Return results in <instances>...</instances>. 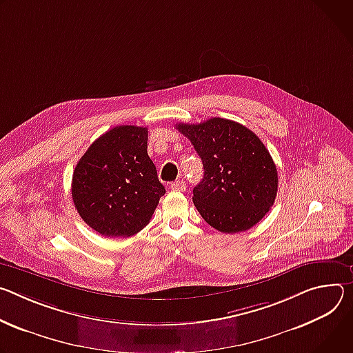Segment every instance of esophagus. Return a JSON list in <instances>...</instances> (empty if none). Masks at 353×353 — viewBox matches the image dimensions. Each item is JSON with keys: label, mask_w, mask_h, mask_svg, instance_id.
Masks as SVG:
<instances>
[{"label": "esophagus", "mask_w": 353, "mask_h": 353, "mask_svg": "<svg viewBox=\"0 0 353 353\" xmlns=\"http://www.w3.org/2000/svg\"><path fill=\"white\" fill-rule=\"evenodd\" d=\"M170 188H171L172 190H176V192H183V190L186 189V185H185L183 181H175V182H172V183L170 185Z\"/></svg>", "instance_id": "obj_1"}]
</instances>
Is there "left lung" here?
<instances>
[{
	"instance_id": "8db88e82",
	"label": "left lung",
	"mask_w": 353,
	"mask_h": 353,
	"mask_svg": "<svg viewBox=\"0 0 353 353\" xmlns=\"http://www.w3.org/2000/svg\"><path fill=\"white\" fill-rule=\"evenodd\" d=\"M203 163V179L193 188V203L213 228L234 234L254 227L273 206L278 171L259 137L221 117L179 123Z\"/></svg>"
}]
</instances>
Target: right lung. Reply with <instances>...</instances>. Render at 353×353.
<instances>
[{"mask_svg":"<svg viewBox=\"0 0 353 353\" xmlns=\"http://www.w3.org/2000/svg\"><path fill=\"white\" fill-rule=\"evenodd\" d=\"M147 128L116 126L98 137L77 163L71 194L81 219L105 237L143 230L165 193L147 154Z\"/></svg>","mask_w":353,"mask_h":353,"instance_id":"obj_1","label":"right lung"}]
</instances>
